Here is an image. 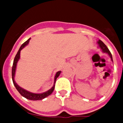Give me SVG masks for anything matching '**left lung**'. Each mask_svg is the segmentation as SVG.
<instances>
[{
	"mask_svg": "<svg viewBox=\"0 0 123 123\" xmlns=\"http://www.w3.org/2000/svg\"><path fill=\"white\" fill-rule=\"evenodd\" d=\"M98 45H99V47L101 48V49L102 50V51L104 52H105V53H107V54L109 55V56H110L111 59V60L113 61V58H112V55H111V52H110L109 49H108V47L106 46V45H105V44H104V42H102L101 40H99V41H98Z\"/></svg>",
	"mask_w": 123,
	"mask_h": 123,
	"instance_id": "8db88e82",
	"label": "left lung"
}]
</instances>
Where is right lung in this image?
<instances>
[{
    "mask_svg": "<svg viewBox=\"0 0 123 123\" xmlns=\"http://www.w3.org/2000/svg\"><path fill=\"white\" fill-rule=\"evenodd\" d=\"M30 39H31V38H29V39L27 40L25 42H24L23 44L21 45V46L20 47L19 49L18 50V52H17V55H16V56H15L13 60V66H12V80H13V82L14 86H15V87H16V89H17V91L19 92V94H21L23 97H25V98H27V99L31 100H42L43 98H45V97H47L49 96V95H50L51 94H52V92H53V91H54V88H55V84L54 85V86L51 88L50 89H49L48 91H47V92L42 93V94H34V93H31V92H28V91L23 89V88L20 87H19V86H18L16 82H15V80H14V77H15V70H16L17 64V62H18V61L19 60V58H20V51H21V50H22L26 46V45H28ZM60 73L61 71H58V72L56 73V75H55V81H54V84L55 83L56 78H58V77L59 76V75L60 74Z\"/></svg>",
    "mask_w": 123,
    "mask_h": 123,
    "instance_id": "right-lung-1",
    "label": "right lung"
}]
</instances>
